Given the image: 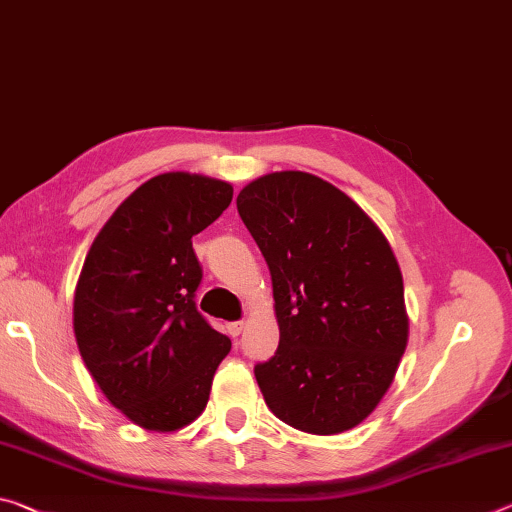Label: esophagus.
Segmentation results:
<instances>
[{"label":"esophagus","mask_w":512,"mask_h":512,"mask_svg":"<svg viewBox=\"0 0 512 512\" xmlns=\"http://www.w3.org/2000/svg\"><path fill=\"white\" fill-rule=\"evenodd\" d=\"M241 330H243V321L227 323V335H230V337H239Z\"/></svg>","instance_id":"esophagus-1"}]
</instances>
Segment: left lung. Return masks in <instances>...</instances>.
Here are the masks:
<instances>
[{
    "label": "left lung",
    "mask_w": 512,
    "mask_h": 512,
    "mask_svg": "<svg viewBox=\"0 0 512 512\" xmlns=\"http://www.w3.org/2000/svg\"><path fill=\"white\" fill-rule=\"evenodd\" d=\"M243 225L269 264L280 344L255 364L271 412L335 435L383 399L408 344L399 262L378 225L321 177L282 170L243 186Z\"/></svg>",
    "instance_id": "obj_1"
}]
</instances>
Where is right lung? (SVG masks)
I'll list each match as a JSON object with an SVG mask.
<instances>
[{
    "label": "right lung",
    "mask_w": 512,
    "mask_h": 512,
    "mask_svg": "<svg viewBox=\"0 0 512 512\" xmlns=\"http://www.w3.org/2000/svg\"><path fill=\"white\" fill-rule=\"evenodd\" d=\"M232 202V184L164 173L141 184L97 234L75 291V337L111 405L148 431H177L209 401L230 339L196 307L193 234Z\"/></svg>",
    "instance_id": "obj_1"
}]
</instances>
